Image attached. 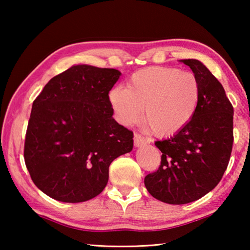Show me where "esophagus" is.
<instances>
[{"mask_svg":"<svg viewBox=\"0 0 250 250\" xmlns=\"http://www.w3.org/2000/svg\"><path fill=\"white\" fill-rule=\"evenodd\" d=\"M149 139L145 135H141L139 133H134V137H133V143H134V146H142L145 145H147L149 143Z\"/></svg>","mask_w":250,"mask_h":250,"instance_id":"34e87169","label":"esophagus"}]
</instances>
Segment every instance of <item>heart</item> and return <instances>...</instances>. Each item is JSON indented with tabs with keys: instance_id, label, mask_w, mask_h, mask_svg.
<instances>
[{
	"instance_id": "heart-1",
	"label": "heart",
	"mask_w": 250,
	"mask_h": 250,
	"mask_svg": "<svg viewBox=\"0 0 250 250\" xmlns=\"http://www.w3.org/2000/svg\"><path fill=\"white\" fill-rule=\"evenodd\" d=\"M201 101V84L191 71L174 67H149L131 76L125 89L109 91L116 119L124 125L142 118L159 135L180 132L193 120Z\"/></svg>"
}]
</instances>
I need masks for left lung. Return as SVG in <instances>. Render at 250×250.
<instances>
[{
    "instance_id": "8db88e82",
    "label": "left lung",
    "mask_w": 250,
    "mask_h": 250,
    "mask_svg": "<svg viewBox=\"0 0 250 250\" xmlns=\"http://www.w3.org/2000/svg\"><path fill=\"white\" fill-rule=\"evenodd\" d=\"M201 84L193 120L170 139L156 141L162 152L158 171L145 177L152 196L167 204H188L210 192L226 171L234 142V108L222 83L197 59L182 61Z\"/></svg>"
}]
</instances>
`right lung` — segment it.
<instances>
[{"mask_svg": "<svg viewBox=\"0 0 250 250\" xmlns=\"http://www.w3.org/2000/svg\"><path fill=\"white\" fill-rule=\"evenodd\" d=\"M121 73L76 65L55 76L34 100L24 160L37 188L80 203L104 191L109 166L133 147V132L113 119L109 91Z\"/></svg>", "mask_w": 250, "mask_h": 250, "instance_id": "right-lung-1", "label": "right lung"}]
</instances>
